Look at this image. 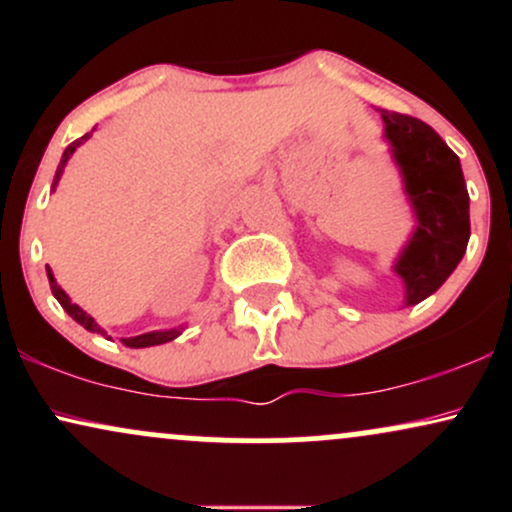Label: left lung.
I'll return each instance as SVG.
<instances>
[{
    "label": "left lung",
    "instance_id": "left-lung-1",
    "mask_svg": "<svg viewBox=\"0 0 512 512\" xmlns=\"http://www.w3.org/2000/svg\"><path fill=\"white\" fill-rule=\"evenodd\" d=\"M380 115L419 219L395 267L407 284V305H416L443 286L467 250L469 195L460 158L436 129L411 115Z\"/></svg>",
    "mask_w": 512,
    "mask_h": 512
}]
</instances>
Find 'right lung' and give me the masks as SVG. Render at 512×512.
Instances as JSON below:
<instances>
[{
  "instance_id": "obj_1",
  "label": "right lung",
  "mask_w": 512,
  "mask_h": 512,
  "mask_svg": "<svg viewBox=\"0 0 512 512\" xmlns=\"http://www.w3.org/2000/svg\"><path fill=\"white\" fill-rule=\"evenodd\" d=\"M84 139H88V134H84V137L81 139H76V142H72L67 146V149H64V154H62V161H60V166H57V175H55V182H52V185H57V180H60V175H62V170H64V163L69 161V156L74 154L76 151V146L79 144H84ZM48 279H50V289H52V293H55V298L57 301H60V305L64 310H67L69 315L74 317L76 322H79L81 327H86L88 332H98V334H105L101 327L96 325V320H93L91 315H86L84 310L79 308V305L76 303H72V298L67 296V293H64L60 286H57V281H55V276H52V272H50V267H48ZM180 334V330H168V332H149V334H139V337H129V339H122V342H125V346H132V349H144V346H156V344H166V342H170V339H175Z\"/></svg>"
}]
</instances>
